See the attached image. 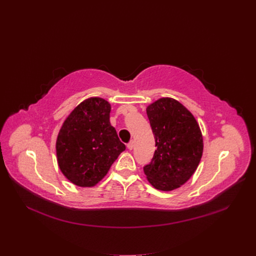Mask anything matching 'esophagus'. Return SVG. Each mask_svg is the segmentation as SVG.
<instances>
[{"instance_id":"esophagus-1","label":"esophagus","mask_w":256,"mask_h":256,"mask_svg":"<svg viewBox=\"0 0 256 256\" xmlns=\"http://www.w3.org/2000/svg\"><path fill=\"white\" fill-rule=\"evenodd\" d=\"M134 146H135V143H134V141H132V142H130V143L128 144V148L130 150H132L134 148Z\"/></svg>"}]
</instances>
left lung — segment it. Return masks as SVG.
<instances>
[{
	"instance_id": "left-lung-1",
	"label": "left lung",
	"mask_w": 256,
	"mask_h": 256,
	"mask_svg": "<svg viewBox=\"0 0 256 256\" xmlns=\"http://www.w3.org/2000/svg\"><path fill=\"white\" fill-rule=\"evenodd\" d=\"M156 150L143 170L160 191H173L195 173L204 152V138L193 114L178 100L162 98L146 108Z\"/></svg>"
}]
</instances>
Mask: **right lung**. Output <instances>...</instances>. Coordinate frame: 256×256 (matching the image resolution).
<instances>
[{
  "mask_svg": "<svg viewBox=\"0 0 256 256\" xmlns=\"http://www.w3.org/2000/svg\"><path fill=\"white\" fill-rule=\"evenodd\" d=\"M111 104L102 98L78 104L64 120L56 141L59 169L78 186H96L126 145L110 124Z\"/></svg>",
  "mask_w": 256,
  "mask_h": 256,
  "instance_id": "add662e5",
  "label": "right lung"
}]
</instances>
